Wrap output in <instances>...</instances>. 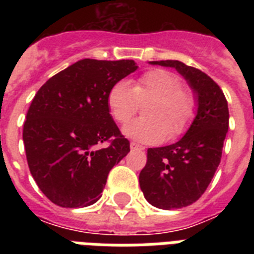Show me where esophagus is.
<instances>
[{
	"instance_id": "obj_1",
	"label": "esophagus",
	"mask_w": 254,
	"mask_h": 254,
	"mask_svg": "<svg viewBox=\"0 0 254 254\" xmlns=\"http://www.w3.org/2000/svg\"><path fill=\"white\" fill-rule=\"evenodd\" d=\"M130 147L131 149H137V150H143L145 147L142 146V145H138V143H135V142H130Z\"/></svg>"
}]
</instances>
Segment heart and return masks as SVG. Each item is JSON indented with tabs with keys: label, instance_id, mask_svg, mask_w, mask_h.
<instances>
[{
	"label": "heart",
	"instance_id": "b5f03b06",
	"mask_svg": "<svg viewBox=\"0 0 254 254\" xmlns=\"http://www.w3.org/2000/svg\"><path fill=\"white\" fill-rule=\"evenodd\" d=\"M177 75L166 69H151L131 84L119 81L108 93L107 104L112 117L125 124L135 115L138 103H145L147 117L125 125L124 134L141 142H159L163 138L175 139L192 123L196 100L187 89L181 88Z\"/></svg>",
	"mask_w": 254,
	"mask_h": 254
}]
</instances>
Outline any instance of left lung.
I'll list each match as a JSON object with an SVG mask.
<instances>
[{
  "label": "left lung",
  "mask_w": 254,
  "mask_h": 254,
  "mask_svg": "<svg viewBox=\"0 0 254 254\" xmlns=\"http://www.w3.org/2000/svg\"><path fill=\"white\" fill-rule=\"evenodd\" d=\"M171 67L185 77L196 100V115L178 142L147 149V162L139 173V187L151 205L177 209L192 204L204 193L221 159L228 131V103L220 87L179 61L150 62Z\"/></svg>",
  "instance_id": "1"
}]
</instances>
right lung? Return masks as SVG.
Segmentation results:
<instances>
[{"label":"right lung","instance_id":"add662e5","mask_svg":"<svg viewBox=\"0 0 254 254\" xmlns=\"http://www.w3.org/2000/svg\"><path fill=\"white\" fill-rule=\"evenodd\" d=\"M134 61L81 59L46 81L23 125L30 173L54 204L81 208L101 197L112 167L130 151L108 109L111 88ZM109 140L111 145L100 148Z\"/></svg>","mask_w":254,"mask_h":254}]
</instances>
